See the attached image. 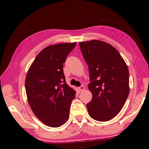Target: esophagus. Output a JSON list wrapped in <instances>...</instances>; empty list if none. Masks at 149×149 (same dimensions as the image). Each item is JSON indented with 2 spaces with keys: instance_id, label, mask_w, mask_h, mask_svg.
Wrapping results in <instances>:
<instances>
[{
  "instance_id": "obj_1",
  "label": "esophagus",
  "mask_w": 149,
  "mask_h": 149,
  "mask_svg": "<svg viewBox=\"0 0 149 149\" xmlns=\"http://www.w3.org/2000/svg\"><path fill=\"white\" fill-rule=\"evenodd\" d=\"M84 89H85V87L84 85H81V86L78 87V91H79V92H81L82 91H84Z\"/></svg>"
}]
</instances>
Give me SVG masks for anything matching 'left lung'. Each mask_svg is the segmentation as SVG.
<instances>
[{"label":"left lung","mask_w":149,"mask_h":149,"mask_svg":"<svg viewBox=\"0 0 149 149\" xmlns=\"http://www.w3.org/2000/svg\"><path fill=\"white\" fill-rule=\"evenodd\" d=\"M81 51L89 66L93 94L88 113L93 119L107 122L122 110L129 95V70L119 52L107 42H80Z\"/></svg>","instance_id":"obj_1"}]
</instances>
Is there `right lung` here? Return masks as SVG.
<instances>
[{
	"label": "right lung",
	"mask_w": 149,
	"mask_h": 149,
	"mask_svg": "<svg viewBox=\"0 0 149 149\" xmlns=\"http://www.w3.org/2000/svg\"><path fill=\"white\" fill-rule=\"evenodd\" d=\"M76 42L50 45L42 49L27 72L25 82L27 100L35 115L52 127L68 120L75 91L65 83L63 64Z\"/></svg>",
	"instance_id": "right-lung-1"
}]
</instances>
